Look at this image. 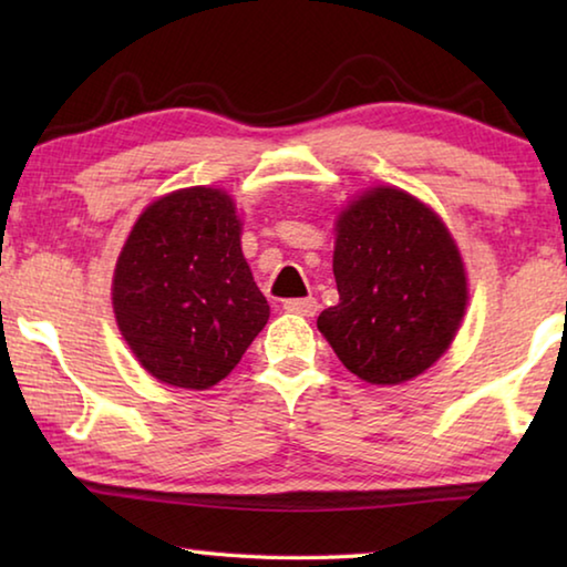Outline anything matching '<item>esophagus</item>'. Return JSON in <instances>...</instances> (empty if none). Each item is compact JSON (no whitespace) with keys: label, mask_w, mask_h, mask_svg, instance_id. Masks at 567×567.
<instances>
[{"label":"esophagus","mask_w":567,"mask_h":567,"mask_svg":"<svg viewBox=\"0 0 567 567\" xmlns=\"http://www.w3.org/2000/svg\"><path fill=\"white\" fill-rule=\"evenodd\" d=\"M282 307L287 312H295V315H307V318H312L315 312H318V300L315 297H297V300H285Z\"/></svg>","instance_id":"obj_1"}]
</instances>
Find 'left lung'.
<instances>
[{
    "label": "left lung",
    "mask_w": 567,
    "mask_h": 567,
    "mask_svg": "<svg viewBox=\"0 0 567 567\" xmlns=\"http://www.w3.org/2000/svg\"><path fill=\"white\" fill-rule=\"evenodd\" d=\"M332 272L340 302L318 330L372 385H400L440 360L463 322L467 277L433 209L398 187H372L338 217Z\"/></svg>",
    "instance_id": "1"
}]
</instances>
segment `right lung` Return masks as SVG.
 Here are the masks:
<instances>
[{
    "label": "right lung",
    "instance_id": "right-lung-1",
    "mask_svg": "<svg viewBox=\"0 0 567 567\" xmlns=\"http://www.w3.org/2000/svg\"><path fill=\"white\" fill-rule=\"evenodd\" d=\"M112 305L152 378L187 390L227 378L270 318L239 247L233 197L187 187L152 203L120 252Z\"/></svg>",
    "mask_w": 567,
    "mask_h": 567
}]
</instances>
